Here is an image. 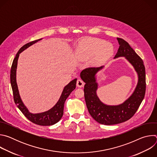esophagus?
Listing matches in <instances>:
<instances>
[{"mask_svg": "<svg viewBox=\"0 0 157 157\" xmlns=\"http://www.w3.org/2000/svg\"><path fill=\"white\" fill-rule=\"evenodd\" d=\"M84 85V82H83L82 80L81 79H78L77 81V82H76V86L78 87H82Z\"/></svg>", "mask_w": 157, "mask_h": 157, "instance_id": "1", "label": "esophagus"}]
</instances>
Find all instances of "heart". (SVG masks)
<instances>
[{"instance_id":"b5f03b06","label":"heart","mask_w":157,"mask_h":157,"mask_svg":"<svg viewBox=\"0 0 157 157\" xmlns=\"http://www.w3.org/2000/svg\"><path fill=\"white\" fill-rule=\"evenodd\" d=\"M76 52L83 58H91L96 56L97 59H102L112 55L113 48L110 44L103 40L92 38L82 41L77 47Z\"/></svg>"}]
</instances>
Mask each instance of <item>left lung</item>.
I'll return each instance as SVG.
<instances>
[{
    "label": "left lung",
    "instance_id": "1",
    "mask_svg": "<svg viewBox=\"0 0 157 157\" xmlns=\"http://www.w3.org/2000/svg\"><path fill=\"white\" fill-rule=\"evenodd\" d=\"M117 39L119 48L114 58L125 57L135 68L139 78L135 91L124 102L117 105H108L102 103L98 97L96 75L104 66L87 68L80 74L81 78L86 83L84 99L89 114L96 121L107 125L120 124L130 119L138 110L146 90L145 68L143 60L126 41L120 38Z\"/></svg>",
    "mask_w": 157,
    "mask_h": 157
}]
</instances>
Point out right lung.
<instances>
[{"instance_id": "obj_1", "label": "right lung", "mask_w": 157, "mask_h": 157, "mask_svg": "<svg viewBox=\"0 0 157 157\" xmlns=\"http://www.w3.org/2000/svg\"><path fill=\"white\" fill-rule=\"evenodd\" d=\"M41 39L42 38L28 43L18 50L13 61L11 67L10 83L13 91L14 102L16 104L18 108L20 110L21 113H23V114L30 121L35 124L43 126H48L57 123L61 119L63 115V109L65 101L70 96L71 93L73 90H75V89L76 88L77 79H73L68 84H67L64 87L62 94L59 98V99L58 100L57 103L54 105V107H53L51 109H50L48 111L39 114H32L30 113L27 108L24 104L23 102H22L18 92V86L16 81V70L17 66V61L19 56V54L20 53H21L24 50L32 45L33 44L41 40Z\"/></svg>"}]
</instances>
